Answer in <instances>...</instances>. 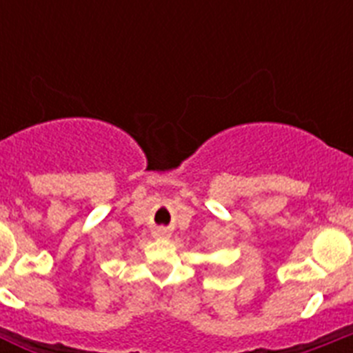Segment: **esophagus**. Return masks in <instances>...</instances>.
Returning a JSON list of instances; mask_svg holds the SVG:
<instances>
[{
  "label": "esophagus",
  "instance_id": "34e87169",
  "mask_svg": "<svg viewBox=\"0 0 353 353\" xmlns=\"http://www.w3.org/2000/svg\"><path fill=\"white\" fill-rule=\"evenodd\" d=\"M155 236H159V239H162V236H168V232L166 230H157V232H155Z\"/></svg>",
  "mask_w": 353,
  "mask_h": 353
}]
</instances>
